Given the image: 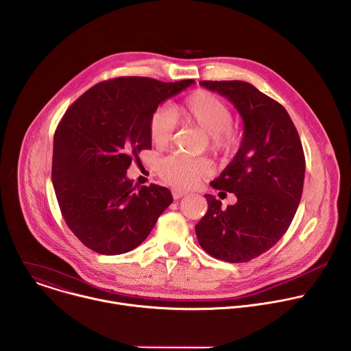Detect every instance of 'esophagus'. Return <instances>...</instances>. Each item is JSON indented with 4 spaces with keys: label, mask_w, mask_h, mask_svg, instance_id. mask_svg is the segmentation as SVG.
Returning a JSON list of instances; mask_svg holds the SVG:
<instances>
[{
    "label": "esophagus",
    "mask_w": 351,
    "mask_h": 351,
    "mask_svg": "<svg viewBox=\"0 0 351 351\" xmlns=\"http://www.w3.org/2000/svg\"><path fill=\"white\" fill-rule=\"evenodd\" d=\"M186 192L184 191H178V189H173V197L177 200V199H181L182 196H185Z\"/></svg>",
    "instance_id": "obj_1"
}]
</instances>
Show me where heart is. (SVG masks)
<instances>
[{
  "label": "heart",
  "mask_w": 351,
  "mask_h": 351,
  "mask_svg": "<svg viewBox=\"0 0 351 351\" xmlns=\"http://www.w3.org/2000/svg\"><path fill=\"white\" fill-rule=\"evenodd\" d=\"M174 117L196 125L208 135L210 151L220 156H230L238 147L239 138L232 128L231 108L213 93L199 90L173 105L171 113L165 109L154 112L149 120V135L154 145L166 147L174 132ZM159 177L177 189H191L206 178L212 166L206 159H191L178 155L163 158L158 162Z\"/></svg>",
  "instance_id": "b5f03b06"
}]
</instances>
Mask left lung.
<instances>
[{
	"label": "left lung",
	"instance_id": "left-lung-1",
	"mask_svg": "<svg viewBox=\"0 0 351 351\" xmlns=\"http://www.w3.org/2000/svg\"><path fill=\"white\" fill-rule=\"evenodd\" d=\"M199 84L235 106L243 120V138L232 162L210 182L235 193L237 203L221 208L220 200L204 195L208 208L195 226L196 237L210 256L249 261L281 239L296 215L306 171L302 141L287 109L250 83Z\"/></svg>",
	"mask_w": 351,
	"mask_h": 351
}]
</instances>
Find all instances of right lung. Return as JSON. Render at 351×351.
Segmentation results:
<instances>
[{"label": "right lung", "instance_id": "1", "mask_svg": "<svg viewBox=\"0 0 351 351\" xmlns=\"http://www.w3.org/2000/svg\"><path fill=\"white\" fill-rule=\"evenodd\" d=\"M193 80L119 77L95 84L63 114L53 135L52 184L62 216L91 250L113 256L141 245L173 202L160 185L136 188L127 169L151 149L158 106Z\"/></svg>", "mask_w": 351, "mask_h": 351}]
</instances>
